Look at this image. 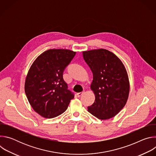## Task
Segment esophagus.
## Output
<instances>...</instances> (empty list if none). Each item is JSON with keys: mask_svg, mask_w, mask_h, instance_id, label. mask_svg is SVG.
Here are the masks:
<instances>
[{"mask_svg": "<svg viewBox=\"0 0 156 156\" xmlns=\"http://www.w3.org/2000/svg\"><path fill=\"white\" fill-rule=\"evenodd\" d=\"M84 93V91H83V92H82V93H77V96H78V97H80Z\"/></svg>", "mask_w": 156, "mask_h": 156, "instance_id": "34e87169", "label": "esophagus"}]
</instances>
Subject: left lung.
<instances>
[{
    "instance_id": "obj_1",
    "label": "left lung",
    "mask_w": 156,
    "mask_h": 156,
    "mask_svg": "<svg viewBox=\"0 0 156 156\" xmlns=\"http://www.w3.org/2000/svg\"><path fill=\"white\" fill-rule=\"evenodd\" d=\"M93 74L90 86L95 95L88 112L100 120L115 117L125 105L130 86L125 66L114 53L104 49L83 51Z\"/></svg>"
}]
</instances>
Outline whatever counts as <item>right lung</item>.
Masks as SVG:
<instances>
[{
	"label": "right lung",
	"mask_w": 156,
	"mask_h": 156,
	"mask_svg": "<svg viewBox=\"0 0 156 156\" xmlns=\"http://www.w3.org/2000/svg\"><path fill=\"white\" fill-rule=\"evenodd\" d=\"M75 54L69 49H49L40 54L30 66L25 91L33 110L41 117H57L74 98L63 78V72Z\"/></svg>",
	"instance_id": "right-lung-1"
}]
</instances>
